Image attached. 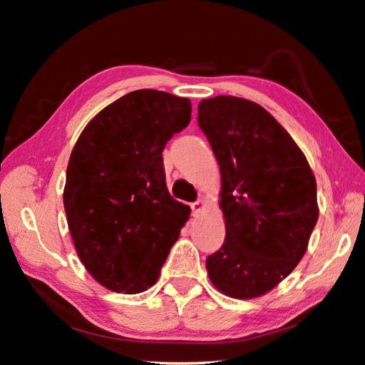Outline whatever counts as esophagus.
I'll return each instance as SVG.
<instances>
[{
	"label": "esophagus",
	"mask_w": 365,
	"mask_h": 365,
	"mask_svg": "<svg viewBox=\"0 0 365 365\" xmlns=\"http://www.w3.org/2000/svg\"><path fill=\"white\" fill-rule=\"evenodd\" d=\"M206 209V202L202 200H197L196 202H191V211H193V215L201 214Z\"/></svg>",
	"instance_id": "esophagus-1"
}]
</instances>
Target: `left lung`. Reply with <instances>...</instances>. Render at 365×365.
<instances>
[{
	"mask_svg": "<svg viewBox=\"0 0 365 365\" xmlns=\"http://www.w3.org/2000/svg\"><path fill=\"white\" fill-rule=\"evenodd\" d=\"M197 122L220 168L225 243L206 259L222 294H267L306 255L319 219L317 183L304 153L257 103L215 96L197 106Z\"/></svg>",
	"mask_w": 365,
	"mask_h": 365,
	"instance_id": "left-lung-1",
	"label": "left lung"
}]
</instances>
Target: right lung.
I'll list each match as a JSON object with an SVG mask.
<instances>
[{
	"mask_svg": "<svg viewBox=\"0 0 365 365\" xmlns=\"http://www.w3.org/2000/svg\"><path fill=\"white\" fill-rule=\"evenodd\" d=\"M191 101L137 90L100 110L72 148L63 193L80 261L104 288L135 294L158 282L191 209L172 200L163 151Z\"/></svg>",
	"mask_w": 365,
	"mask_h": 365,
	"instance_id": "right-lung-1",
	"label": "right lung"
}]
</instances>
